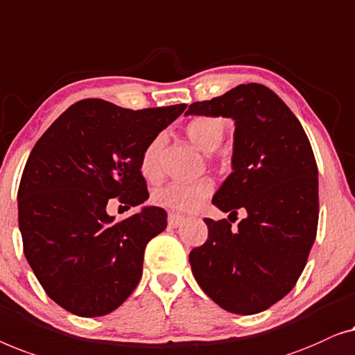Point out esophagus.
Listing matches in <instances>:
<instances>
[{
    "label": "esophagus",
    "instance_id": "1",
    "mask_svg": "<svg viewBox=\"0 0 355 355\" xmlns=\"http://www.w3.org/2000/svg\"><path fill=\"white\" fill-rule=\"evenodd\" d=\"M184 222V217L177 216V214H168V227L177 228Z\"/></svg>",
    "mask_w": 355,
    "mask_h": 355
}]
</instances>
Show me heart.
<instances>
[{
    "instance_id": "obj_1",
    "label": "heart",
    "mask_w": 355,
    "mask_h": 355,
    "mask_svg": "<svg viewBox=\"0 0 355 355\" xmlns=\"http://www.w3.org/2000/svg\"><path fill=\"white\" fill-rule=\"evenodd\" d=\"M227 122L222 117L201 116L193 119L187 125V135L194 146L204 153H212L220 146L225 137ZM166 135L159 133L143 149L139 171L148 180H157L162 173V157L166 148ZM212 193L211 180L201 178L193 183H168L153 193V201L157 206L175 212H194L206 202Z\"/></svg>"
}]
</instances>
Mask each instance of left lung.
<instances>
[{"instance_id":"obj_1","label":"left lung","mask_w":355,"mask_h":355,"mask_svg":"<svg viewBox=\"0 0 355 355\" xmlns=\"http://www.w3.org/2000/svg\"><path fill=\"white\" fill-rule=\"evenodd\" d=\"M187 116L234 121L233 172L212 204L247 218H204L209 234L189 252L202 291L232 313L252 315L291 291L317 236L318 171L301 122L270 88L238 85L211 101L193 103Z\"/></svg>"}]
</instances>
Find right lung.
Here are the masks:
<instances>
[{
	"instance_id": "obj_1",
	"label": "right lung",
	"mask_w": 355,
	"mask_h": 355,
	"mask_svg": "<svg viewBox=\"0 0 355 355\" xmlns=\"http://www.w3.org/2000/svg\"><path fill=\"white\" fill-rule=\"evenodd\" d=\"M184 109L82 99L33 146L17 191L19 230L35 277L66 311L106 315L137 288L144 248L166 230L167 212L148 206L116 222L106 206L112 198L128 209L146 201L143 149Z\"/></svg>"
}]
</instances>
